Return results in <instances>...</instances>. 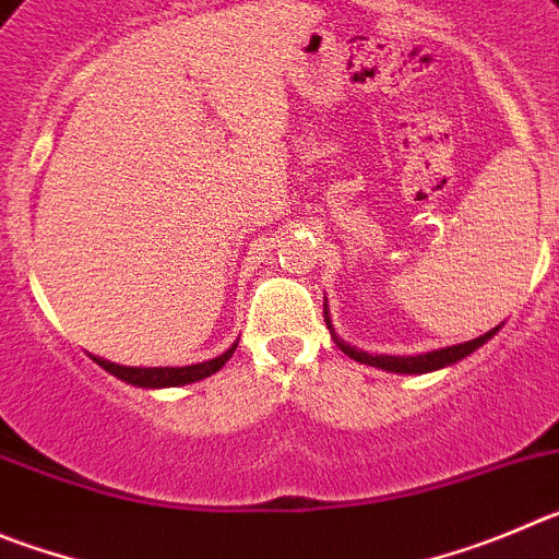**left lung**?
Returning <instances> with one entry per match:
<instances>
[{
  "mask_svg": "<svg viewBox=\"0 0 559 559\" xmlns=\"http://www.w3.org/2000/svg\"><path fill=\"white\" fill-rule=\"evenodd\" d=\"M323 314H325V325L331 329L329 306L323 309ZM496 331L499 329L487 331V334L476 336V340H471V342H462V345H451V348H440V350H431V354H420V356H370V354H365V350L350 348L348 342H342L340 336L334 334V329H331V336H334V342L340 345L342 354H348L350 359L361 361V365H373V367H381V370H392V373H429V370H440V367H449V365H454V361L465 359L467 354H474V350L479 348V345H485V342L490 340Z\"/></svg>",
  "mask_w": 559,
  "mask_h": 559,
  "instance_id": "1",
  "label": "left lung"
}]
</instances>
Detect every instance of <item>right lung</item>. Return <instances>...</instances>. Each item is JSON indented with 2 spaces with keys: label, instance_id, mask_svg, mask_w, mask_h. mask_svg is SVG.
<instances>
[{
  "label": "right lung",
  "instance_id": "right-lung-1",
  "mask_svg": "<svg viewBox=\"0 0 559 559\" xmlns=\"http://www.w3.org/2000/svg\"><path fill=\"white\" fill-rule=\"evenodd\" d=\"M236 345H230L223 356L211 361H200V365H189V367H122L114 365V361H105L94 356L99 367H105L108 373H114L117 379L128 381V384L135 386H178V384H192V381L205 379V376L217 373L219 367L234 356Z\"/></svg>",
  "mask_w": 559,
  "mask_h": 559
}]
</instances>
